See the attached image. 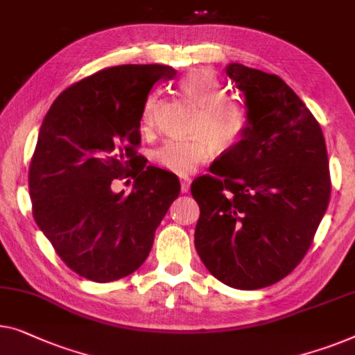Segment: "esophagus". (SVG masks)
Listing matches in <instances>:
<instances>
[{"mask_svg":"<svg viewBox=\"0 0 355 355\" xmlns=\"http://www.w3.org/2000/svg\"><path fill=\"white\" fill-rule=\"evenodd\" d=\"M190 189V179L189 178H181V190L182 193H187Z\"/></svg>","mask_w":355,"mask_h":355,"instance_id":"1","label":"esophagus"}]
</instances>
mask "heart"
<instances>
[{
    "label": "heart",
    "instance_id": "1",
    "mask_svg": "<svg viewBox=\"0 0 355 355\" xmlns=\"http://www.w3.org/2000/svg\"><path fill=\"white\" fill-rule=\"evenodd\" d=\"M182 94L200 109L192 125V139H168L152 153L158 166L179 176H189L198 166L211 162L219 152L239 147L248 136L251 118L248 109L227 97L223 81L208 69L190 70L179 81ZM160 97H148L142 112V131L155 126Z\"/></svg>",
    "mask_w": 355,
    "mask_h": 355
}]
</instances>
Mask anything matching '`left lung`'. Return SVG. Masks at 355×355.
<instances>
[{"label":"left lung","instance_id":"1","mask_svg":"<svg viewBox=\"0 0 355 355\" xmlns=\"http://www.w3.org/2000/svg\"><path fill=\"white\" fill-rule=\"evenodd\" d=\"M243 92L248 136L192 182L200 207L195 248L207 269L239 290L274 285L301 263L330 202L322 128L280 76L230 64Z\"/></svg>","mask_w":355,"mask_h":355}]
</instances>
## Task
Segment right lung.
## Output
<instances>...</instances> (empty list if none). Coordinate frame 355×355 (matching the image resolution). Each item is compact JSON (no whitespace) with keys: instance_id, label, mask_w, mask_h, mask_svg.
<instances>
[{"instance_id":"obj_1","label":"right lung","mask_w":355,"mask_h":355,"mask_svg":"<svg viewBox=\"0 0 355 355\" xmlns=\"http://www.w3.org/2000/svg\"><path fill=\"white\" fill-rule=\"evenodd\" d=\"M176 70L116 65L60 92L28 169L33 219L67 267L105 284L139 269L181 186L137 153L148 92ZM135 179L128 196L118 180Z\"/></svg>"}]
</instances>
